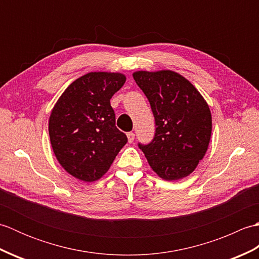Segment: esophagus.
<instances>
[{
    "instance_id": "1",
    "label": "esophagus",
    "mask_w": 259,
    "mask_h": 259,
    "mask_svg": "<svg viewBox=\"0 0 259 259\" xmlns=\"http://www.w3.org/2000/svg\"><path fill=\"white\" fill-rule=\"evenodd\" d=\"M126 137H128V141L130 142H134V140H135V134L134 133H128L126 134Z\"/></svg>"
}]
</instances>
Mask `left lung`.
<instances>
[{"mask_svg":"<svg viewBox=\"0 0 259 259\" xmlns=\"http://www.w3.org/2000/svg\"><path fill=\"white\" fill-rule=\"evenodd\" d=\"M133 75L149 100L157 126L150 144H139V148L160 178L187 177L205 157L210 141L211 113L207 102L174 71H137Z\"/></svg>","mask_w":259,"mask_h":259,"instance_id":"8db88e82","label":"left lung"}]
</instances>
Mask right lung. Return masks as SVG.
I'll use <instances>...</instances> for the list:
<instances>
[{
  "label": "right lung",
  "instance_id": "add662e5",
  "mask_svg": "<svg viewBox=\"0 0 259 259\" xmlns=\"http://www.w3.org/2000/svg\"><path fill=\"white\" fill-rule=\"evenodd\" d=\"M125 75L90 72L71 83L53 107L49 135L59 163L74 178L92 183L111 166L128 138L115 126L110 99Z\"/></svg>",
  "mask_w": 259,
  "mask_h": 259
}]
</instances>
